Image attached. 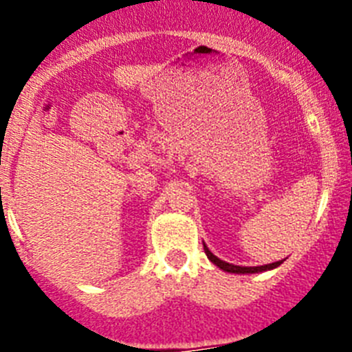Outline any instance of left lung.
I'll use <instances>...</instances> for the list:
<instances>
[{"instance_id":"obj_1","label":"left lung","mask_w":352,"mask_h":352,"mask_svg":"<svg viewBox=\"0 0 352 352\" xmlns=\"http://www.w3.org/2000/svg\"><path fill=\"white\" fill-rule=\"evenodd\" d=\"M204 252H206L208 259L211 261V263L214 264V266H219L220 270H223V272L227 273H236V275H248V273H263V272H270V270H275L278 268L282 263H284V259L282 261H276V263H270V264H264V266H236V264H231V263H226V261L219 259V257L214 256L213 252L210 250V248L204 245Z\"/></svg>"}]
</instances>
